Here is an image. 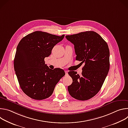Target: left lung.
Returning <instances> with one entry per match:
<instances>
[{"mask_svg": "<svg viewBox=\"0 0 128 128\" xmlns=\"http://www.w3.org/2000/svg\"><path fill=\"white\" fill-rule=\"evenodd\" d=\"M63 38L38 31L25 36L18 44L14 71L23 92L31 98L40 100L50 97L64 76L63 70L50 68L44 60Z\"/></svg>", "mask_w": 128, "mask_h": 128, "instance_id": "obj_1", "label": "left lung"}]
</instances>
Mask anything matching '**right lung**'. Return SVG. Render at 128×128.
Listing matches in <instances>:
<instances>
[{
	"instance_id": "right-lung-1",
	"label": "right lung",
	"mask_w": 128,
	"mask_h": 128,
	"mask_svg": "<svg viewBox=\"0 0 128 128\" xmlns=\"http://www.w3.org/2000/svg\"><path fill=\"white\" fill-rule=\"evenodd\" d=\"M66 38L74 46L76 60L84 63L82 74L72 75L68 92L77 100H88L99 92L109 71L108 45L94 31L67 35Z\"/></svg>"
}]
</instances>
